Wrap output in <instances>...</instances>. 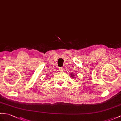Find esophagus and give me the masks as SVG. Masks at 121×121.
<instances>
[{
  "instance_id": "obj_1",
  "label": "esophagus",
  "mask_w": 121,
  "mask_h": 121,
  "mask_svg": "<svg viewBox=\"0 0 121 121\" xmlns=\"http://www.w3.org/2000/svg\"><path fill=\"white\" fill-rule=\"evenodd\" d=\"M59 71H60L61 72H63V71H64L63 67H60V68H59Z\"/></svg>"
}]
</instances>
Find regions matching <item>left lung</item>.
<instances>
[{
	"label": "left lung",
	"mask_w": 121,
	"mask_h": 121,
	"mask_svg": "<svg viewBox=\"0 0 121 121\" xmlns=\"http://www.w3.org/2000/svg\"><path fill=\"white\" fill-rule=\"evenodd\" d=\"M71 77H73V78H74V77H74V74H71Z\"/></svg>",
	"instance_id": "left-lung-1"
}]
</instances>
